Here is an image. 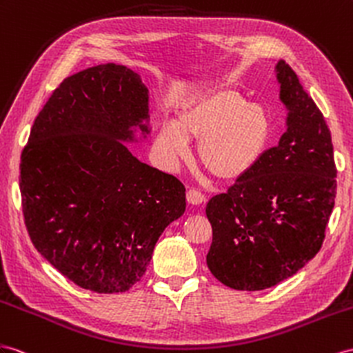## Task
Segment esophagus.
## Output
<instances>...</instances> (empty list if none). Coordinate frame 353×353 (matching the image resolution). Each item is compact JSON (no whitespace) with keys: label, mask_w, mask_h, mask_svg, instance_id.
Masks as SVG:
<instances>
[{"label":"esophagus","mask_w":353,"mask_h":353,"mask_svg":"<svg viewBox=\"0 0 353 353\" xmlns=\"http://www.w3.org/2000/svg\"><path fill=\"white\" fill-rule=\"evenodd\" d=\"M186 200L189 204L200 205V204L205 203V196L200 191H196V189H189V191L186 192Z\"/></svg>","instance_id":"34e87169"}]
</instances>
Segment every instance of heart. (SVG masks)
<instances>
[{"label":"heart","mask_w":353,"mask_h":353,"mask_svg":"<svg viewBox=\"0 0 353 353\" xmlns=\"http://www.w3.org/2000/svg\"><path fill=\"white\" fill-rule=\"evenodd\" d=\"M271 140L265 108L230 88L207 90L158 130L157 144L168 161L185 159L198 141V159L219 180L241 179L263 159Z\"/></svg>","instance_id":"obj_1"}]
</instances>
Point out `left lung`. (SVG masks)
Wrapping results in <instances>:
<instances>
[{
    "instance_id": "1",
    "label": "left lung",
    "mask_w": 353,
    "mask_h": 353,
    "mask_svg": "<svg viewBox=\"0 0 353 353\" xmlns=\"http://www.w3.org/2000/svg\"><path fill=\"white\" fill-rule=\"evenodd\" d=\"M286 132L227 192L207 203L213 240L207 267L239 291H263L318 254L336 198L331 132L285 61L276 64Z\"/></svg>"
}]
</instances>
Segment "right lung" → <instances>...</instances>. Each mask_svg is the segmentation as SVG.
<instances>
[{"label":"right lung","mask_w":353,"mask_h":353,"mask_svg":"<svg viewBox=\"0 0 353 353\" xmlns=\"http://www.w3.org/2000/svg\"><path fill=\"white\" fill-rule=\"evenodd\" d=\"M149 90L132 70L104 64L67 77L35 117L21 157L32 245L61 274L98 294L125 292L159 236L186 209L185 186L139 161Z\"/></svg>","instance_id":"right-lung-1"}]
</instances>
